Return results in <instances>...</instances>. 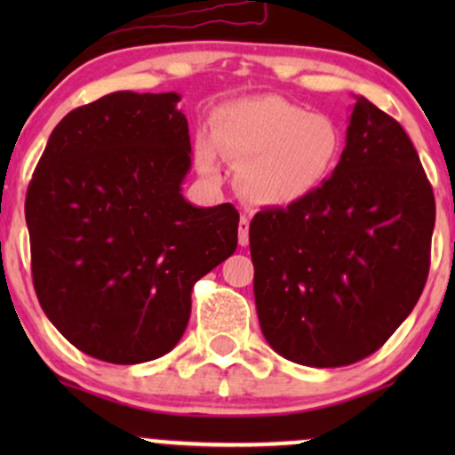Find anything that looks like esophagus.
I'll return each instance as SVG.
<instances>
[{
    "instance_id": "1",
    "label": "esophagus",
    "mask_w": 455,
    "mask_h": 455,
    "mask_svg": "<svg viewBox=\"0 0 455 455\" xmlns=\"http://www.w3.org/2000/svg\"><path fill=\"white\" fill-rule=\"evenodd\" d=\"M250 218L242 216L239 218V245H248L250 243Z\"/></svg>"
}]
</instances>
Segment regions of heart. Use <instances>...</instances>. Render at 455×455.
Instances as JSON below:
<instances>
[{
	"instance_id": "b5f03b06",
	"label": "heart",
	"mask_w": 455,
	"mask_h": 455,
	"mask_svg": "<svg viewBox=\"0 0 455 455\" xmlns=\"http://www.w3.org/2000/svg\"><path fill=\"white\" fill-rule=\"evenodd\" d=\"M218 149L242 164L239 188L257 205L286 207L315 195L338 169L344 151L340 124L280 96H257L224 107L213 122ZM198 164L216 173L212 145Z\"/></svg>"
}]
</instances>
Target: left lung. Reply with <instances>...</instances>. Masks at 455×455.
Wrapping results in <instances>:
<instances>
[{
  "instance_id": "1",
  "label": "left lung",
  "mask_w": 455,
  "mask_h": 455,
  "mask_svg": "<svg viewBox=\"0 0 455 455\" xmlns=\"http://www.w3.org/2000/svg\"><path fill=\"white\" fill-rule=\"evenodd\" d=\"M435 195L404 128L355 96L333 175L250 222L260 331L284 359L338 368L411 315L430 269Z\"/></svg>"
}]
</instances>
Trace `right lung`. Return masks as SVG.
I'll list each match as a JSON object with an SVG mask.
<instances>
[{"label":"right lung","mask_w":455,"mask_h":455,"mask_svg":"<svg viewBox=\"0 0 455 455\" xmlns=\"http://www.w3.org/2000/svg\"><path fill=\"white\" fill-rule=\"evenodd\" d=\"M180 93L115 92L57 124L25 198L31 275L49 321L108 363L180 342L198 278L237 248L231 203L181 195L190 134Z\"/></svg>","instance_id":"right-lung-1"}]
</instances>
